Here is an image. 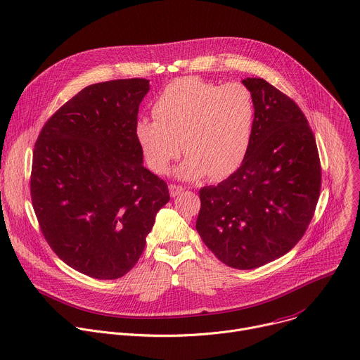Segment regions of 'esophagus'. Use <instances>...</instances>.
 Returning a JSON list of instances; mask_svg holds the SVG:
<instances>
[{"label": "esophagus", "mask_w": 360, "mask_h": 360, "mask_svg": "<svg viewBox=\"0 0 360 360\" xmlns=\"http://www.w3.org/2000/svg\"><path fill=\"white\" fill-rule=\"evenodd\" d=\"M184 189H185V188H184L182 185L171 184V185H169V193H171V197H176V195H178V193H181Z\"/></svg>", "instance_id": "34e87169"}]
</instances>
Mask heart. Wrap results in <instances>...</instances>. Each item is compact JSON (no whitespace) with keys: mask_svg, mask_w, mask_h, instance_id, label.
<instances>
[{"mask_svg":"<svg viewBox=\"0 0 360 360\" xmlns=\"http://www.w3.org/2000/svg\"><path fill=\"white\" fill-rule=\"evenodd\" d=\"M152 115L155 120L136 122L135 136L158 174H167L184 148L181 176L222 179L243 165L250 150L255 103L243 83L221 86L193 76L174 80L155 99Z\"/></svg>","mask_w":360,"mask_h":360,"instance_id":"obj_1","label":"heart"}]
</instances>
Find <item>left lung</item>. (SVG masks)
I'll return each instance as SVG.
<instances>
[{
	"label": "left lung",
	"instance_id": "8db88e82",
	"mask_svg": "<svg viewBox=\"0 0 360 360\" xmlns=\"http://www.w3.org/2000/svg\"><path fill=\"white\" fill-rule=\"evenodd\" d=\"M243 83L255 103L250 150L234 174L200 189L195 226L221 263L251 270L302 240L319 201L321 165L297 103L264 79Z\"/></svg>",
	"mask_w": 360,
	"mask_h": 360
}]
</instances>
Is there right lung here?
<instances>
[{
    "mask_svg": "<svg viewBox=\"0 0 360 360\" xmlns=\"http://www.w3.org/2000/svg\"><path fill=\"white\" fill-rule=\"evenodd\" d=\"M146 79L84 87L43 126L32 152L31 202L40 230L64 263L93 278L134 269L167 182L148 171L135 136Z\"/></svg>",
    "mask_w": 360,
    "mask_h": 360,
    "instance_id": "1",
    "label": "right lung"
}]
</instances>
